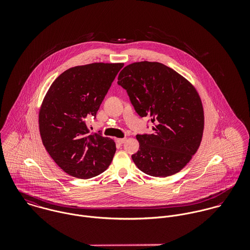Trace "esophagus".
I'll list each match as a JSON object with an SVG mask.
<instances>
[{
	"mask_svg": "<svg viewBox=\"0 0 250 250\" xmlns=\"http://www.w3.org/2000/svg\"><path fill=\"white\" fill-rule=\"evenodd\" d=\"M116 142L119 143V144H122V143H124L126 142V139H125V138H124V139H117Z\"/></svg>",
	"mask_w": 250,
	"mask_h": 250,
	"instance_id": "34e87169",
	"label": "esophagus"
}]
</instances>
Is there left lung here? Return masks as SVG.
I'll use <instances>...</instances> for the list:
<instances>
[{"label":"left lung","instance_id":"obj_1","mask_svg":"<svg viewBox=\"0 0 250 250\" xmlns=\"http://www.w3.org/2000/svg\"><path fill=\"white\" fill-rule=\"evenodd\" d=\"M117 80L137 113L154 125L153 134L137 135L140 150L132 155L135 165L154 177L177 173L190 161L202 139L204 114L195 88L160 62L127 65Z\"/></svg>","mask_w":250,"mask_h":250}]
</instances>
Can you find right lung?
Here are the masks:
<instances>
[{
    "instance_id": "obj_1",
    "label": "right lung",
    "mask_w": 250,
    "mask_h": 250,
    "mask_svg": "<svg viewBox=\"0 0 250 250\" xmlns=\"http://www.w3.org/2000/svg\"><path fill=\"white\" fill-rule=\"evenodd\" d=\"M123 63H91L61 74L39 111L42 143L56 164L80 179L95 177L110 165L116 147L102 132L89 135L88 117L96 113Z\"/></svg>"
}]
</instances>
